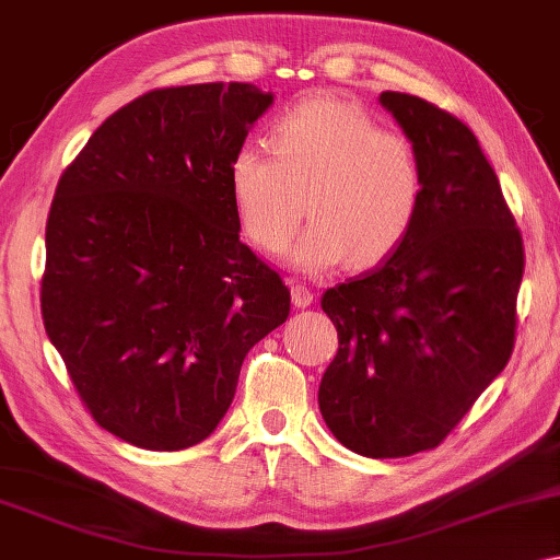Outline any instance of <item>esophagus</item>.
I'll use <instances>...</instances> for the list:
<instances>
[{
  "label": "esophagus",
  "mask_w": 560,
  "mask_h": 560,
  "mask_svg": "<svg viewBox=\"0 0 560 560\" xmlns=\"http://www.w3.org/2000/svg\"><path fill=\"white\" fill-rule=\"evenodd\" d=\"M292 305H295V307L313 305V290L300 285V282H292Z\"/></svg>",
  "instance_id": "34e87169"
}]
</instances>
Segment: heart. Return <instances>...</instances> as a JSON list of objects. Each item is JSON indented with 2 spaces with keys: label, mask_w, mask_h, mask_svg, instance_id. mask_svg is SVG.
<instances>
[{
  "label": "heart",
  "mask_w": 560,
  "mask_h": 560,
  "mask_svg": "<svg viewBox=\"0 0 560 560\" xmlns=\"http://www.w3.org/2000/svg\"><path fill=\"white\" fill-rule=\"evenodd\" d=\"M268 148L245 144L228 167L237 220L260 250H285L303 197L310 225L288 253L303 272L373 268L410 235L425 177L406 135L381 130L352 102L313 97L275 119Z\"/></svg>",
  "instance_id": "obj_1"
}]
</instances>
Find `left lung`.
<instances>
[{
	"mask_svg": "<svg viewBox=\"0 0 560 560\" xmlns=\"http://www.w3.org/2000/svg\"><path fill=\"white\" fill-rule=\"evenodd\" d=\"M381 105L418 152L423 205L398 250L323 295L340 348L317 402L352 453L402 458L435 448L509 363L526 262L476 135L412 94Z\"/></svg>",
	"mask_w": 560,
	"mask_h": 560,
	"instance_id": "8db88e82",
	"label": "left lung"
}]
</instances>
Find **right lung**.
<instances>
[{
  "mask_svg": "<svg viewBox=\"0 0 560 560\" xmlns=\"http://www.w3.org/2000/svg\"><path fill=\"white\" fill-rule=\"evenodd\" d=\"M247 82L152 90L59 177L42 317L92 418L144 451L205 441L290 290L240 243L228 167L270 109Z\"/></svg>",
  "mask_w": 560,
  "mask_h": 560,
  "instance_id": "1",
  "label": "right lung"
}]
</instances>
